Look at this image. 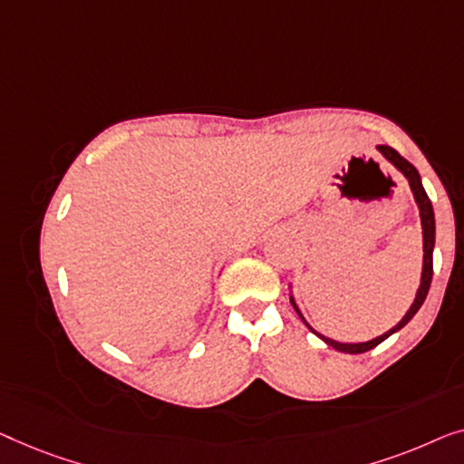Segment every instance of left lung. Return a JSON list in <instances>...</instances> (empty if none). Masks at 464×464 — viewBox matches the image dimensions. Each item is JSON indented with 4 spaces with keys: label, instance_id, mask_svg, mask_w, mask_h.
Here are the masks:
<instances>
[{
    "label": "left lung",
    "instance_id": "1",
    "mask_svg": "<svg viewBox=\"0 0 464 464\" xmlns=\"http://www.w3.org/2000/svg\"><path fill=\"white\" fill-rule=\"evenodd\" d=\"M376 151L382 155L384 160L389 161L391 166L397 168V172H401L403 176H406L408 185L410 188H412V195H414V201L416 206H419V214H420V227H422V273H420V285L419 290H416V296H414V303L410 304V309L406 311V315H403L400 322H397L393 328L384 332V334L372 338V341H363V343H338L334 341V338H328L324 334H319V332L315 328H311V324L306 322L303 313H300L296 300H295V295H292V284L288 285L290 288V303L292 306H295V311L298 313V317L303 319V324L309 328L313 334H315L317 338H322V341L328 344V347L341 351V353H365V351L374 349L376 344H381L382 341H387V338L391 334H395V332H400L403 325H406L410 319H412L416 313H419V309L422 306V303H425V298L429 295V288H430V279H433V247H435V214H433V206H430V199L429 195L425 191V187H422V180H420V174L419 169H416L412 164H410L408 160H403L400 153L395 151V149L391 147H384V145H378Z\"/></svg>",
    "mask_w": 464,
    "mask_h": 464
}]
</instances>
